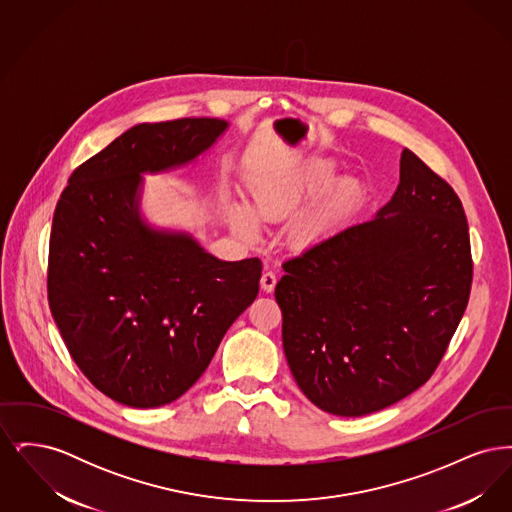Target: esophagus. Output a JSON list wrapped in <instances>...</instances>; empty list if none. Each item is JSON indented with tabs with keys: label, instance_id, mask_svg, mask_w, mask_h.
I'll return each mask as SVG.
<instances>
[{
	"label": "esophagus",
	"instance_id": "34e87169",
	"mask_svg": "<svg viewBox=\"0 0 512 512\" xmlns=\"http://www.w3.org/2000/svg\"><path fill=\"white\" fill-rule=\"evenodd\" d=\"M276 282H278V278H276V274H274L272 270L263 272V276H261V288H263V292H274V288H276Z\"/></svg>",
	"mask_w": 512,
	"mask_h": 512
}]
</instances>
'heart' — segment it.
Segmentation results:
<instances>
[{"instance_id": "obj_1", "label": "heart", "mask_w": 512, "mask_h": 512, "mask_svg": "<svg viewBox=\"0 0 512 512\" xmlns=\"http://www.w3.org/2000/svg\"><path fill=\"white\" fill-rule=\"evenodd\" d=\"M336 172V163L320 157L270 172L249 186L251 209L238 201L230 203L228 219L232 228L245 240H257L259 222L272 224L292 217L297 209H301L336 178ZM355 199L357 188L351 182H336L329 186L293 222L290 230L292 244L295 247H311L324 240L349 215Z\"/></svg>"}]
</instances>
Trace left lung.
<instances>
[{
    "label": "left lung",
    "instance_id": "8db88e82",
    "mask_svg": "<svg viewBox=\"0 0 512 512\" xmlns=\"http://www.w3.org/2000/svg\"><path fill=\"white\" fill-rule=\"evenodd\" d=\"M282 268L274 297L297 386L326 413L382 411L430 380L463 318L472 286L463 203L405 147L399 186L374 219Z\"/></svg>",
    "mask_w": 512,
    "mask_h": 512
}]
</instances>
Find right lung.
Segmentation results:
<instances>
[{"mask_svg": "<svg viewBox=\"0 0 512 512\" xmlns=\"http://www.w3.org/2000/svg\"><path fill=\"white\" fill-rule=\"evenodd\" d=\"M226 128L205 117L136 124L82 163L57 201L51 315L84 376L126 407H163L190 390L259 293L257 257L220 261L140 215L142 174L192 163Z\"/></svg>", "mask_w": 512, "mask_h": 512, "instance_id": "right-lung-1", "label": "right lung"}]
</instances>
